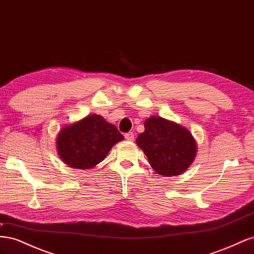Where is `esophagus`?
<instances>
[{
	"label": "esophagus",
	"mask_w": 254,
	"mask_h": 254,
	"mask_svg": "<svg viewBox=\"0 0 254 254\" xmlns=\"http://www.w3.org/2000/svg\"><path fill=\"white\" fill-rule=\"evenodd\" d=\"M125 139H126L127 141H133V140H134V134H133V132H127V133L125 134Z\"/></svg>",
	"instance_id": "1"
}]
</instances>
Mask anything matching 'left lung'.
I'll return each mask as SVG.
<instances>
[{
	"label": "left lung",
	"mask_w": 254,
	"mask_h": 254,
	"mask_svg": "<svg viewBox=\"0 0 254 254\" xmlns=\"http://www.w3.org/2000/svg\"><path fill=\"white\" fill-rule=\"evenodd\" d=\"M144 127V132L136 137V144L153 170L167 177L186 172L197 152L196 141L189 130L160 117L147 119Z\"/></svg>",
	"instance_id": "8db88e82"
}]
</instances>
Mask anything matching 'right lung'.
<instances>
[{
	"label": "right lung",
	"mask_w": 254,
	"mask_h": 254,
	"mask_svg": "<svg viewBox=\"0 0 254 254\" xmlns=\"http://www.w3.org/2000/svg\"><path fill=\"white\" fill-rule=\"evenodd\" d=\"M124 140L118 128L101 115L92 114L60 130L57 152L64 162L77 170H89L106 158L114 144Z\"/></svg>",
	"instance_id": "add662e5"
}]
</instances>
